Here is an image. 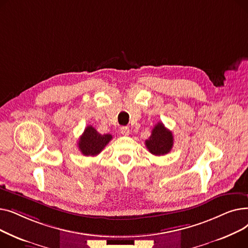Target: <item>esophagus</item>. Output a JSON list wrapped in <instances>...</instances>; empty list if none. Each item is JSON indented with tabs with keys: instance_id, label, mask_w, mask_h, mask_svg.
I'll list each match as a JSON object with an SVG mask.
<instances>
[{
	"instance_id": "34e87169",
	"label": "esophagus",
	"mask_w": 248,
	"mask_h": 248,
	"mask_svg": "<svg viewBox=\"0 0 248 248\" xmlns=\"http://www.w3.org/2000/svg\"><path fill=\"white\" fill-rule=\"evenodd\" d=\"M121 133L124 136H127L129 134V128L127 126H122L121 127Z\"/></svg>"
}]
</instances>
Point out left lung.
<instances>
[{"instance_id": "left-lung-1", "label": "left lung", "mask_w": 248, "mask_h": 248, "mask_svg": "<svg viewBox=\"0 0 248 248\" xmlns=\"http://www.w3.org/2000/svg\"><path fill=\"white\" fill-rule=\"evenodd\" d=\"M149 152L155 155H164L170 153L173 144L174 137L171 131L165 127L163 123H158L152 131L151 137L145 141Z\"/></svg>"}]
</instances>
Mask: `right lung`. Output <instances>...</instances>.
<instances>
[{
    "mask_svg": "<svg viewBox=\"0 0 248 248\" xmlns=\"http://www.w3.org/2000/svg\"><path fill=\"white\" fill-rule=\"evenodd\" d=\"M112 136L99 134L93 125H87L78 141V148L84 155H97L110 141Z\"/></svg>",
    "mask_w": 248,
    "mask_h": 248,
    "instance_id": "add662e5",
    "label": "right lung"
}]
</instances>
